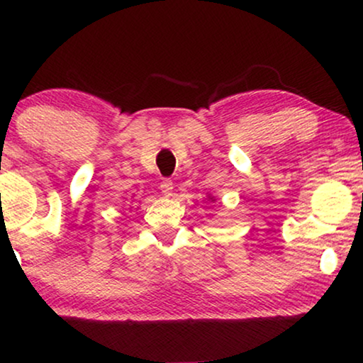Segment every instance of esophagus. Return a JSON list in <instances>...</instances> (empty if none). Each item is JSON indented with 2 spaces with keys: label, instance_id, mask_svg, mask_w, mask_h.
<instances>
[{
  "label": "esophagus",
  "instance_id": "esophagus-1",
  "mask_svg": "<svg viewBox=\"0 0 363 363\" xmlns=\"http://www.w3.org/2000/svg\"><path fill=\"white\" fill-rule=\"evenodd\" d=\"M160 190L163 193V196H172V191H173V182L172 180H163L160 183Z\"/></svg>",
  "mask_w": 363,
  "mask_h": 363
}]
</instances>
